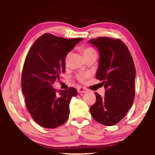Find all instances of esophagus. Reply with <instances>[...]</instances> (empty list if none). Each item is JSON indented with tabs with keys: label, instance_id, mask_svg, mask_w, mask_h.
I'll return each instance as SVG.
<instances>
[{
	"label": "esophagus",
	"instance_id": "34e87169",
	"mask_svg": "<svg viewBox=\"0 0 155 155\" xmlns=\"http://www.w3.org/2000/svg\"><path fill=\"white\" fill-rule=\"evenodd\" d=\"M87 90H86L85 88H83V87H79L78 88V92L80 93V94H84L85 92H87Z\"/></svg>",
	"mask_w": 155,
	"mask_h": 155
}]
</instances>
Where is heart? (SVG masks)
Returning a JSON list of instances; mask_svg holds the SVG:
<instances>
[{"label": "heart", "instance_id": "obj_1", "mask_svg": "<svg viewBox=\"0 0 155 155\" xmlns=\"http://www.w3.org/2000/svg\"><path fill=\"white\" fill-rule=\"evenodd\" d=\"M81 51L83 52V56L85 58H86V57L88 56L91 55V54L96 53L95 50L92 48H91V47H85V46L81 47ZM70 52H68V53L66 54V56H65V61H66L68 59V57H69V55H70ZM88 77H89V74H87V73H80V74H78L77 78L80 81H81V82H83V81H85Z\"/></svg>", "mask_w": 155, "mask_h": 155}]
</instances>
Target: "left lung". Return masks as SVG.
I'll return each mask as SVG.
<instances>
[{"label":"left lung","instance_id":"left-lung-1","mask_svg":"<svg viewBox=\"0 0 155 155\" xmlns=\"http://www.w3.org/2000/svg\"><path fill=\"white\" fill-rule=\"evenodd\" d=\"M99 51L97 79L106 90L95 92L96 101L90 111L94 119L105 126L118 123L129 111L135 98L134 62L127 46L119 39L101 37L88 41Z\"/></svg>","mask_w":155,"mask_h":155}]
</instances>
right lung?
I'll use <instances>...</instances> for the list:
<instances>
[{"label": "right lung", "mask_w": 155, "mask_h": 155, "mask_svg": "<svg viewBox=\"0 0 155 155\" xmlns=\"http://www.w3.org/2000/svg\"><path fill=\"white\" fill-rule=\"evenodd\" d=\"M83 38L68 40L45 33L37 40L26 57L22 90L26 107L41 127L54 128L67 121L70 103L77 91H57L52 87L65 70V56Z\"/></svg>", "instance_id": "obj_1"}]
</instances>
